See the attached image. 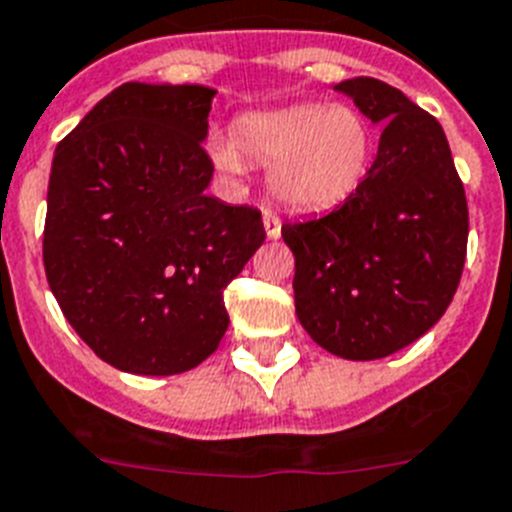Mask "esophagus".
<instances>
[{
	"label": "esophagus",
	"instance_id": "obj_1",
	"mask_svg": "<svg viewBox=\"0 0 512 512\" xmlns=\"http://www.w3.org/2000/svg\"><path fill=\"white\" fill-rule=\"evenodd\" d=\"M262 224H265L267 237H270V239L280 237V216L275 214L273 209H265V214H262Z\"/></svg>",
	"mask_w": 512,
	"mask_h": 512
}]
</instances>
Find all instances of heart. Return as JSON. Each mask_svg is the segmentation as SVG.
<instances>
[{
    "label": "heart",
    "instance_id": "1",
    "mask_svg": "<svg viewBox=\"0 0 512 512\" xmlns=\"http://www.w3.org/2000/svg\"><path fill=\"white\" fill-rule=\"evenodd\" d=\"M375 153L370 124L344 104H293L247 114L232 137L211 140L216 168L242 176L247 163L270 168V191L298 211L339 206L365 183Z\"/></svg>",
    "mask_w": 512,
    "mask_h": 512
}]
</instances>
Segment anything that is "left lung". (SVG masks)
I'll return each instance as SVG.
<instances>
[{"label":"left lung","instance_id":"1","mask_svg":"<svg viewBox=\"0 0 512 512\" xmlns=\"http://www.w3.org/2000/svg\"><path fill=\"white\" fill-rule=\"evenodd\" d=\"M382 124L365 183L331 214L283 224L296 313L344 359L408 347L444 316L467 257L469 211L441 124L403 91L359 76L334 86Z\"/></svg>","mask_w":512,"mask_h":512}]
</instances>
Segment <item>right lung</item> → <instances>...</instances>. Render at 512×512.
Returning a JSON list of instances; mask_svg holds the SVG:
<instances>
[{
  "mask_svg": "<svg viewBox=\"0 0 512 512\" xmlns=\"http://www.w3.org/2000/svg\"><path fill=\"white\" fill-rule=\"evenodd\" d=\"M209 86L122 84L55 147L43 262L68 324L132 375L216 352L224 288L265 242L260 211L206 196Z\"/></svg>",
  "mask_w": 512,
  "mask_h": 512,
  "instance_id": "obj_1",
  "label": "right lung"
}]
</instances>
